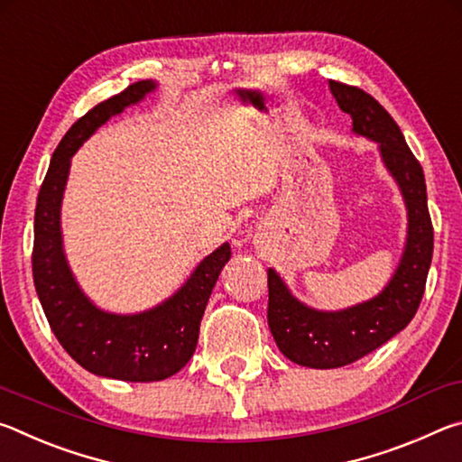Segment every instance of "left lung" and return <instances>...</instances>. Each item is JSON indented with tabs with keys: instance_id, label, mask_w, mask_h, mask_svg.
<instances>
[{
	"instance_id": "8db88e82",
	"label": "left lung",
	"mask_w": 462,
	"mask_h": 462,
	"mask_svg": "<svg viewBox=\"0 0 462 462\" xmlns=\"http://www.w3.org/2000/svg\"><path fill=\"white\" fill-rule=\"evenodd\" d=\"M330 91L342 112L350 114L356 134L379 143L383 162L403 193L410 224L395 275L377 297L361 306L344 311L311 310L297 301L269 269L267 319L273 338L289 361L311 369L355 363L402 332L420 308L434 250L424 171L405 144L400 126L377 99L355 85L330 81Z\"/></svg>"
}]
</instances>
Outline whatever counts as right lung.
I'll use <instances>...</instances> for the list:
<instances>
[{"label": "right lung", "mask_w": 462, "mask_h": 462, "mask_svg": "<svg viewBox=\"0 0 462 462\" xmlns=\"http://www.w3.org/2000/svg\"><path fill=\"white\" fill-rule=\"evenodd\" d=\"M152 89V81L132 83L118 96L91 107L69 128L52 152L34 214V287L60 346L83 369L99 377L134 383L162 381L189 363L198 346L199 322L208 300L232 254L226 242L199 263L171 300L134 316L97 310L69 271L60 240V199L71 156L101 124Z\"/></svg>", "instance_id": "obj_1"}]
</instances>
